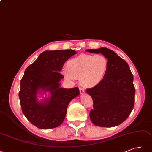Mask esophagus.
Listing matches in <instances>:
<instances>
[{"instance_id": "obj_1", "label": "esophagus", "mask_w": 152, "mask_h": 152, "mask_svg": "<svg viewBox=\"0 0 152 152\" xmlns=\"http://www.w3.org/2000/svg\"><path fill=\"white\" fill-rule=\"evenodd\" d=\"M79 89H80V91L81 94H84L85 91V89H84V88H83V87L80 86V87H79Z\"/></svg>"}]
</instances>
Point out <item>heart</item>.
Wrapping results in <instances>:
<instances>
[{
	"label": "heart",
	"instance_id": "obj_1",
	"mask_svg": "<svg viewBox=\"0 0 152 152\" xmlns=\"http://www.w3.org/2000/svg\"><path fill=\"white\" fill-rule=\"evenodd\" d=\"M109 67V61L104 55L81 54L67 61L63 73L68 80L78 77L83 85L94 87L104 80Z\"/></svg>",
	"mask_w": 152,
	"mask_h": 152
}]
</instances>
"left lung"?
Listing matches in <instances>:
<instances>
[{
  "instance_id": "obj_1",
  "label": "left lung",
  "mask_w": 152,
  "mask_h": 152,
  "mask_svg": "<svg viewBox=\"0 0 152 152\" xmlns=\"http://www.w3.org/2000/svg\"><path fill=\"white\" fill-rule=\"evenodd\" d=\"M86 51L101 53L107 58L109 64L104 80L86 90L94 102V109L90 112L91 121L100 127L118 126L128 118L134 107L133 75L128 63L112 50L100 48Z\"/></svg>"
}]
</instances>
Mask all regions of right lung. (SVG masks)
<instances>
[{"label": "right lung", "instance_id": "1", "mask_svg": "<svg viewBox=\"0 0 152 152\" xmlns=\"http://www.w3.org/2000/svg\"><path fill=\"white\" fill-rule=\"evenodd\" d=\"M76 52L73 50L45 51L24 71L20 82L19 98L23 114L39 129L59 126L65 119L67 106L80 95L77 87L61 88L64 78L60 73L64 64ZM40 90L51 93V96L42 102L37 100Z\"/></svg>", "mask_w": 152, "mask_h": 152}]
</instances>
